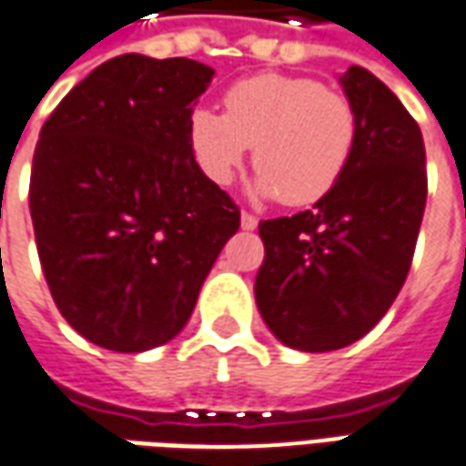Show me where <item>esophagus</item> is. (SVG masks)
<instances>
[{
    "instance_id": "obj_1",
    "label": "esophagus",
    "mask_w": 466,
    "mask_h": 466,
    "mask_svg": "<svg viewBox=\"0 0 466 466\" xmlns=\"http://www.w3.org/2000/svg\"><path fill=\"white\" fill-rule=\"evenodd\" d=\"M239 224H242V229L252 232V229H257L259 219H257L255 214H249V211H242V214H239Z\"/></svg>"
}]
</instances>
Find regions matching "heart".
I'll return each mask as SVG.
<instances>
[{"label": "heart", "instance_id": "b5f03b06", "mask_svg": "<svg viewBox=\"0 0 466 466\" xmlns=\"http://www.w3.org/2000/svg\"><path fill=\"white\" fill-rule=\"evenodd\" d=\"M227 113L199 108L188 141L209 181L227 187L255 146V194L312 204L338 184L358 141L350 97L310 77L265 73L229 87Z\"/></svg>", "mask_w": 466, "mask_h": 466}]
</instances>
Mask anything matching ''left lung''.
I'll list each match as a JSON object with an SVG mask.
<instances>
[{
	"mask_svg": "<svg viewBox=\"0 0 466 466\" xmlns=\"http://www.w3.org/2000/svg\"><path fill=\"white\" fill-rule=\"evenodd\" d=\"M340 87L358 116L343 177L310 211L259 222L257 308L302 353L350 346L389 312L424 219L426 151L411 113L366 67L350 65Z\"/></svg>",
	"mask_w": 466,
	"mask_h": 466,
	"instance_id": "8db88e82",
	"label": "left lung"
}]
</instances>
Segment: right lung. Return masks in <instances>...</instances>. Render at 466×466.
I'll use <instances>...</instances> for the list:
<instances>
[{"mask_svg":"<svg viewBox=\"0 0 466 466\" xmlns=\"http://www.w3.org/2000/svg\"><path fill=\"white\" fill-rule=\"evenodd\" d=\"M209 65L120 55L40 131L29 214L63 318L90 343L143 353L188 323L239 209L201 171L188 118Z\"/></svg>","mask_w":466,"mask_h":466,"instance_id":"add662e5","label":"right lung"}]
</instances>
